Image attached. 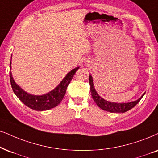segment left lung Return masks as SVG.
<instances>
[{
    "instance_id": "obj_1",
    "label": "left lung",
    "mask_w": 158,
    "mask_h": 158,
    "mask_svg": "<svg viewBox=\"0 0 158 158\" xmlns=\"http://www.w3.org/2000/svg\"><path fill=\"white\" fill-rule=\"evenodd\" d=\"M93 77L91 75H89V85H90V92L91 95L93 96V98L95 101V103L98 105V106H99L101 109L103 110L109 111V112H114V113H124L125 111L130 110L132 108L135 106L139 101H141V99L142 98L143 95L141 96L140 98H139L136 101H132V102L130 103H117L114 102H110V101H106L101 98L100 95L98 94V93L95 90V87H94L93 81Z\"/></svg>"
}]
</instances>
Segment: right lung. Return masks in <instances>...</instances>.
Here are the masks:
<instances>
[{
  "label": "right lung",
  "instance_id": "obj_1",
  "mask_svg": "<svg viewBox=\"0 0 158 158\" xmlns=\"http://www.w3.org/2000/svg\"><path fill=\"white\" fill-rule=\"evenodd\" d=\"M11 62H10V70H11ZM79 69V67H77L71 70L70 72L67 73V75L57 85V87H56V88L42 95H31L24 91L19 85L15 83L11 71L9 72L10 82H11L14 93L24 104L35 111L49 110L57 106L61 102L66 92L68 85L71 82L76 71Z\"/></svg>",
  "mask_w": 158,
  "mask_h": 158
}]
</instances>
